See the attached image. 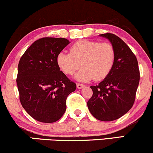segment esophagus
<instances>
[{
  "label": "esophagus",
  "instance_id": "34e87169",
  "mask_svg": "<svg viewBox=\"0 0 153 153\" xmlns=\"http://www.w3.org/2000/svg\"><path fill=\"white\" fill-rule=\"evenodd\" d=\"M84 86H85V85H83V84H80V83L77 84V88H78V89L82 88H83Z\"/></svg>",
  "mask_w": 153,
  "mask_h": 153
}]
</instances>
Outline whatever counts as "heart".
Segmentation results:
<instances>
[{
  "instance_id": "obj_1",
  "label": "heart",
  "mask_w": 153,
  "mask_h": 153,
  "mask_svg": "<svg viewBox=\"0 0 153 153\" xmlns=\"http://www.w3.org/2000/svg\"><path fill=\"white\" fill-rule=\"evenodd\" d=\"M114 61L115 50L111 44L87 39L76 42L70 53L61 52L57 57V65L67 75H73L82 67L75 76L81 82L103 80L111 71Z\"/></svg>"
}]
</instances>
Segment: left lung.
<instances>
[{
  "label": "left lung",
  "instance_id": "1",
  "mask_svg": "<svg viewBox=\"0 0 153 153\" xmlns=\"http://www.w3.org/2000/svg\"><path fill=\"white\" fill-rule=\"evenodd\" d=\"M111 44L115 61L110 73L99 85H92L93 96L88 101L89 111L96 119L110 122L129 111L135 100L140 82L136 57L127 44L115 34H100Z\"/></svg>",
  "mask_w": 153,
  "mask_h": 153
}]
</instances>
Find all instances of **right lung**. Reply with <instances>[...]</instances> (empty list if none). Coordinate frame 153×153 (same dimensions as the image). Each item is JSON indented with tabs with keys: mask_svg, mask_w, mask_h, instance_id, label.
I'll list each match as a JSON object with an SVG mask.
<instances>
[{
	"mask_svg": "<svg viewBox=\"0 0 153 153\" xmlns=\"http://www.w3.org/2000/svg\"><path fill=\"white\" fill-rule=\"evenodd\" d=\"M70 43L65 38L39 39L19 61L16 82L21 103L40 122L59 120L66 111L67 97L76 89L57 63L58 54Z\"/></svg>",
	"mask_w": 153,
	"mask_h": 153,
	"instance_id": "1",
	"label": "right lung"
}]
</instances>
